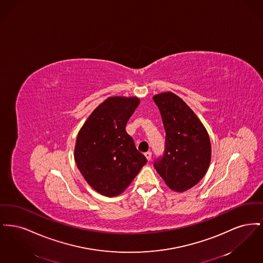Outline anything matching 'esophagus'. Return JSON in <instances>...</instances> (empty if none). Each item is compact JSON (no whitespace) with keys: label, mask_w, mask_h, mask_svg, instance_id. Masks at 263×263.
Segmentation results:
<instances>
[{"label":"esophagus","mask_w":263,"mask_h":263,"mask_svg":"<svg viewBox=\"0 0 263 263\" xmlns=\"http://www.w3.org/2000/svg\"><path fill=\"white\" fill-rule=\"evenodd\" d=\"M145 156H146L147 160L150 161L151 159H152V152H150V151H149V152H146V153H145Z\"/></svg>","instance_id":"esophagus-1"}]
</instances>
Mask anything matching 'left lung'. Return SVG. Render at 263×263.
I'll return each instance as SVG.
<instances>
[{
	"label": "left lung",
	"mask_w": 263,
	"mask_h": 263,
	"mask_svg": "<svg viewBox=\"0 0 263 263\" xmlns=\"http://www.w3.org/2000/svg\"><path fill=\"white\" fill-rule=\"evenodd\" d=\"M165 130L162 157L154 167L171 189L183 192L197 184L211 161V143L205 127L187 104L173 92L153 98Z\"/></svg>",
	"instance_id": "obj_1"
}]
</instances>
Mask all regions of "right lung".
<instances>
[{"mask_svg": "<svg viewBox=\"0 0 263 263\" xmlns=\"http://www.w3.org/2000/svg\"><path fill=\"white\" fill-rule=\"evenodd\" d=\"M139 103L137 98H108L89 115L78 134V168L91 187L107 197L122 193L147 163L125 131Z\"/></svg>", "mask_w": 263, "mask_h": 263, "instance_id": "right-lung-1", "label": "right lung"}]
</instances>
